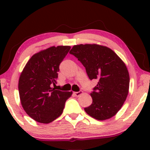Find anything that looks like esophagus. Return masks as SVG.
<instances>
[{
	"mask_svg": "<svg viewBox=\"0 0 150 150\" xmlns=\"http://www.w3.org/2000/svg\"><path fill=\"white\" fill-rule=\"evenodd\" d=\"M83 93V91H78V92H74L73 94L76 96H79L80 95H81V94Z\"/></svg>",
	"mask_w": 150,
	"mask_h": 150,
	"instance_id": "1",
	"label": "esophagus"
}]
</instances>
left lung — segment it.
I'll use <instances>...</instances> for the list:
<instances>
[{"label": "left lung", "mask_w": 150, "mask_h": 150, "mask_svg": "<svg viewBox=\"0 0 150 150\" xmlns=\"http://www.w3.org/2000/svg\"><path fill=\"white\" fill-rule=\"evenodd\" d=\"M69 53L85 67L88 77L98 80L87 113L98 120L113 117L124 104L128 93L130 77L124 63L111 49L97 44L74 46Z\"/></svg>", "instance_id": "left-lung-1"}]
</instances>
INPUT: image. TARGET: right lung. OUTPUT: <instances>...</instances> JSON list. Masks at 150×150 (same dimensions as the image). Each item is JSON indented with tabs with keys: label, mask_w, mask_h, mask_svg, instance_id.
<instances>
[{
	"label": "right lung",
	"mask_w": 150,
	"mask_h": 150,
	"mask_svg": "<svg viewBox=\"0 0 150 150\" xmlns=\"http://www.w3.org/2000/svg\"><path fill=\"white\" fill-rule=\"evenodd\" d=\"M71 47L52 46L34 54L20 76L18 90L22 107L36 122L48 124L62 114L71 92L52 88L59 65Z\"/></svg>",
	"instance_id": "1"
}]
</instances>
